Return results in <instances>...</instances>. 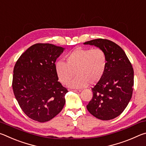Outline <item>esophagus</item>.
<instances>
[{"label":"esophagus","instance_id":"34e87169","mask_svg":"<svg viewBox=\"0 0 146 146\" xmlns=\"http://www.w3.org/2000/svg\"><path fill=\"white\" fill-rule=\"evenodd\" d=\"M74 92H76V93H80L81 90H72Z\"/></svg>","mask_w":146,"mask_h":146}]
</instances>
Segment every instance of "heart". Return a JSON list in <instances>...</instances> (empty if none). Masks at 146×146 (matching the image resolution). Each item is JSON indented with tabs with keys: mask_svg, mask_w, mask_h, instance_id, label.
Masks as SVG:
<instances>
[{
	"mask_svg": "<svg viewBox=\"0 0 146 146\" xmlns=\"http://www.w3.org/2000/svg\"><path fill=\"white\" fill-rule=\"evenodd\" d=\"M66 64L58 61L55 65L58 80L67 84L76 74V77L69 84L72 88H82L93 85L101 80L107 68L106 53L99 48H77L67 55Z\"/></svg>",
	"mask_w": 146,
	"mask_h": 146,
	"instance_id": "obj_1",
	"label": "heart"
}]
</instances>
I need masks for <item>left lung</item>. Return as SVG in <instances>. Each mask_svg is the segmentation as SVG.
I'll return each instance as SVG.
<instances>
[{
	"instance_id": "8db88e82",
	"label": "left lung",
	"mask_w": 146,
	"mask_h": 146,
	"mask_svg": "<svg viewBox=\"0 0 146 146\" xmlns=\"http://www.w3.org/2000/svg\"><path fill=\"white\" fill-rule=\"evenodd\" d=\"M84 44L102 49L108 58L105 74L91 89L93 96L86 108L98 119H113L123 111L131 98L134 85L132 65L124 51L112 41L98 38Z\"/></svg>"
}]
</instances>
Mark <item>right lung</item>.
Here are the masks:
<instances>
[{
    "label": "right lung",
    "instance_id": "add662e5",
    "mask_svg": "<svg viewBox=\"0 0 146 146\" xmlns=\"http://www.w3.org/2000/svg\"><path fill=\"white\" fill-rule=\"evenodd\" d=\"M64 48L36 44L21 55L13 70V93L20 107L31 119L50 120L62 110L68 92L58 82L55 65Z\"/></svg>",
    "mask_w": 146,
    "mask_h": 146
}]
</instances>
